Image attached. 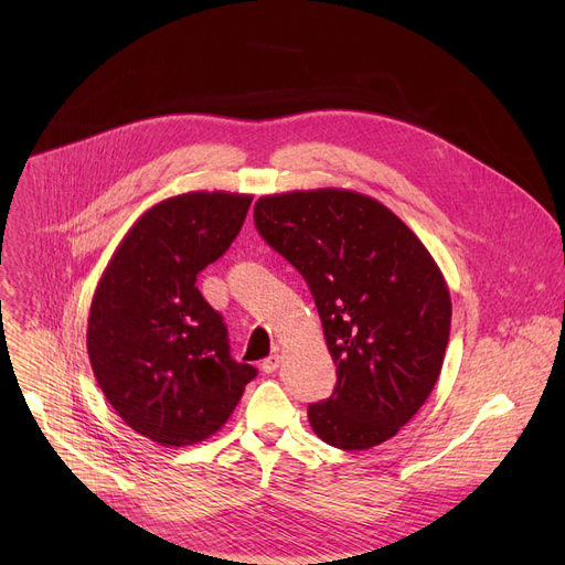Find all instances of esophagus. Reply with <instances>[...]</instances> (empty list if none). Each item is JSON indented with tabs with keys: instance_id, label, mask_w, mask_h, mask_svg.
Listing matches in <instances>:
<instances>
[{
	"instance_id": "obj_1",
	"label": "esophagus",
	"mask_w": 565,
	"mask_h": 565,
	"mask_svg": "<svg viewBox=\"0 0 565 565\" xmlns=\"http://www.w3.org/2000/svg\"><path fill=\"white\" fill-rule=\"evenodd\" d=\"M279 362H281V358H279V355H270V358H266V360H264V364H262L264 373H275V371L279 369Z\"/></svg>"
}]
</instances>
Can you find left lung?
Masks as SVG:
<instances>
[{
  "label": "left lung",
  "instance_id": "obj_1",
  "mask_svg": "<svg viewBox=\"0 0 565 565\" xmlns=\"http://www.w3.org/2000/svg\"><path fill=\"white\" fill-rule=\"evenodd\" d=\"M255 223L306 279L338 366L333 395L308 407L312 431L347 451L393 438L434 391L449 342L451 299L434 257L353 190L262 196Z\"/></svg>",
  "mask_w": 565,
  "mask_h": 565
}]
</instances>
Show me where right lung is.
I'll use <instances>...</instances> for the list:
<instances>
[{
  "label": "right lung",
  "mask_w": 565,
  "mask_h": 565,
  "mask_svg": "<svg viewBox=\"0 0 565 565\" xmlns=\"http://www.w3.org/2000/svg\"><path fill=\"white\" fill-rule=\"evenodd\" d=\"M250 194L188 192L149 207L107 264L87 353L116 414L140 436L185 447L216 434L257 375L230 358L223 317L196 275L246 221Z\"/></svg>",
  "instance_id": "right-lung-1"
}]
</instances>
